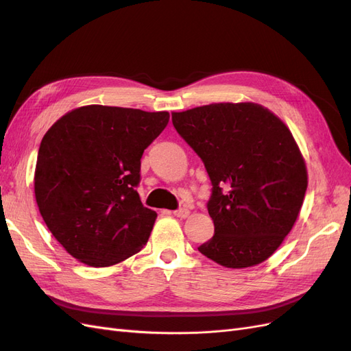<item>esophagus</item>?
<instances>
[{"label":"esophagus","instance_id":"esophagus-1","mask_svg":"<svg viewBox=\"0 0 351 351\" xmlns=\"http://www.w3.org/2000/svg\"><path fill=\"white\" fill-rule=\"evenodd\" d=\"M173 214H174L177 218H187L190 212H189V209H186V208H180V209L174 210Z\"/></svg>","mask_w":351,"mask_h":351}]
</instances>
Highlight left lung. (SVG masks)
<instances>
[{"mask_svg": "<svg viewBox=\"0 0 351 351\" xmlns=\"http://www.w3.org/2000/svg\"><path fill=\"white\" fill-rule=\"evenodd\" d=\"M177 133L212 184L214 237L197 247L227 268H247L280 247L307 189L303 156L287 125L258 104H210L173 112Z\"/></svg>", "mask_w": 351, "mask_h": 351, "instance_id": "8db88e82", "label": "left lung"}]
</instances>
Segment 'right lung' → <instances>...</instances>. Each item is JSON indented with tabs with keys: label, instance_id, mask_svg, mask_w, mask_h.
Listing matches in <instances>:
<instances>
[{
	"label": "right lung",
	"instance_id": "add662e5",
	"mask_svg": "<svg viewBox=\"0 0 351 351\" xmlns=\"http://www.w3.org/2000/svg\"><path fill=\"white\" fill-rule=\"evenodd\" d=\"M168 120L167 111L88 105L47 132L36 161V204L73 258L101 268L143 249L156 212L136 192L141 159Z\"/></svg>",
	"mask_w": 351,
	"mask_h": 351
}]
</instances>
